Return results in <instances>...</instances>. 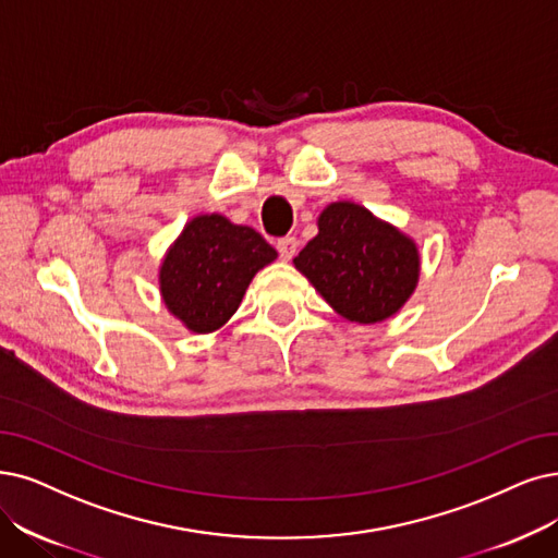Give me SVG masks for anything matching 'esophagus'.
<instances>
[{
    "label": "esophagus",
    "instance_id": "esophagus-1",
    "mask_svg": "<svg viewBox=\"0 0 558 558\" xmlns=\"http://www.w3.org/2000/svg\"><path fill=\"white\" fill-rule=\"evenodd\" d=\"M298 247H300V242L293 235H286V238L277 240V252L283 260H291L298 254Z\"/></svg>",
    "mask_w": 558,
    "mask_h": 558
}]
</instances>
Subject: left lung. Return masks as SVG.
<instances>
[{"label":"left lung","instance_id":"1","mask_svg":"<svg viewBox=\"0 0 558 558\" xmlns=\"http://www.w3.org/2000/svg\"><path fill=\"white\" fill-rule=\"evenodd\" d=\"M298 270L350 323H383L414 293L418 250L412 238L364 206L329 204L318 235L295 256Z\"/></svg>","mask_w":558,"mask_h":558}]
</instances>
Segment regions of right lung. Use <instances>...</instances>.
I'll return each instance as SVG.
<instances>
[{
    "label": "right lung",
    "mask_w": 558,
    "mask_h": 558,
    "mask_svg": "<svg viewBox=\"0 0 558 558\" xmlns=\"http://www.w3.org/2000/svg\"><path fill=\"white\" fill-rule=\"evenodd\" d=\"M275 258V247L254 229L221 215H198L162 260V300L190 331H215L235 314L254 275Z\"/></svg>",
    "instance_id": "obj_1"
}]
</instances>
